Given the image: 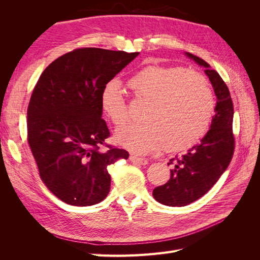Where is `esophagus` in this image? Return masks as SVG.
Listing matches in <instances>:
<instances>
[{
  "mask_svg": "<svg viewBox=\"0 0 260 260\" xmlns=\"http://www.w3.org/2000/svg\"><path fill=\"white\" fill-rule=\"evenodd\" d=\"M130 160L133 164H138V165H147L148 164V160L146 158H142V157H138L136 155H131Z\"/></svg>",
  "mask_w": 260,
  "mask_h": 260,
  "instance_id": "esophagus-1",
  "label": "esophagus"
}]
</instances>
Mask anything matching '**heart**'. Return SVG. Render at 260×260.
Instances as JSON below:
<instances>
[{
  "label": "heart",
  "mask_w": 260,
  "mask_h": 260,
  "mask_svg": "<svg viewBox=\"0 0 260 260\" xmlns=\"http://www.w3.org/2000/svg\"><path fill=\"white\" fill-rule=\"evenodd\" d=\"M128 88L149 101L142 123H128L116 131V141L139 154L191 147L205 136L215 111V98L202 74L183 67L147 66L133 75ZM103 114L115 125L128 119L119 84L104 85L100 98Z\"/></svg>",
  "instance_id": "1"
}]
</instances>
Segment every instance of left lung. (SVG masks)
<instances>
[{"label": "left lung", "instance_id": "1", "mask_svg": "<svg viewBox=\"0 0 260 260\" xmlns=\"http://www.w3.org/2000/svg\"><path fill=\"white\" fill-rule=\"evenodd\" d=\"M185 54L205 68L217 96V104L206 136L186 154L170 159V179L167 183L154 188V199L172 207L186 206L205 195L229 166L235 147L232 130L234 111L229 89L205 60L191 53Z\"/></svg>", "mask_w": 260, "mask_h": 260}]
</instances>
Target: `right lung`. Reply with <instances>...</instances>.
I'll return each mask as SVG.
<instances>
[{"instance_id": "1", "label": "right lung", "mask_w": 260, "mask_h": 260, "mask_svg": "<svg viewBox=\"0 0 260 260\" xmlns=\"http://www.w3.org/2000/svg\"><path fill=\"white\" fill-rule=\"evenodd\" d=\"M139 53L82 48L44 69L27 109L28 143L49 190L69 205L91 206L111 190L107 167L129 153L105 143L101 92ZM101 145L108 151L102 152Z\"/></svg>"}]
</instances>
